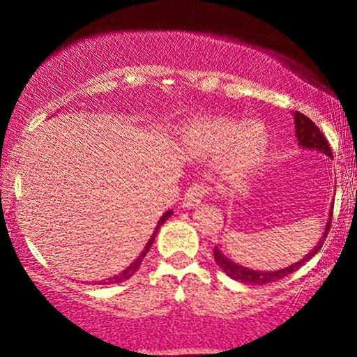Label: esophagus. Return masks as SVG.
<instances>
[{
	"mask_svg": "<svg viewBox=\"0 0 357 357\" xmlns=\"http://www.w3.org/2000/svg\"><path fill=\"white\" fill-rule=\"evenodd\" d=\"M208 187L206 183H193L192 187H188L187 192H185L183 197V206L185 208H192V206H198L202 203V199L208 195Z\"/></svg>",
	"mask_w": 357,
	"mask_h": 357,
	"instance_id": "esophagus-1",
	"label": "esophagus"
}]
</instances>
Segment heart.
I'll list each match as a JSON object with an SVG mask.
<instances>
[{"instance_id": "heart-1", "label": "heart", "mask_w": 357, "mask_h": 357, "mask_svg": "<svg viewBox=\"0 0 357 357\" xmlns=\"http://www.w3.org/2000/svg\"><path fill=\"white\" fill-rule=\"evenodd\" d=\"M183 148L188 154L206 158L222 153L227 172H247L260 165L270 151V135L260 121L211 116L199 119L183 128Z\"/></svg>"}]
</instances>
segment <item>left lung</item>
<instances>
[{
    "mask_svg": "<svg viewBox=\"0 0 357 357\" xmlns=\"http://www.w3.org/2000/svg\"><path fill=\"white\" fill-rule=\"evenodd\" d=\"M294 123H296V136H297V139H299V144L302 146V148L317 149V151H320V153L333 158L328 141H326V138L320 131L319 126H317L314 121L309 119V116L301 114V112H294ZM328 216H330V219H328V222H326L324 236L320 237V242L317 243L314 250H312L309 255H305L304 258H302L301 261H297V263H294V265H291L287 268H282V270H278V271L248 270V268L237 265V263H234L229 260V258L224 257L222 252L219 250V247H214V260H216L218 265L221 266V270L226 273L229 278H232V280H236V281H241V282H243V284H266V282L278 281V280H281V278H284L287 275H291V273L299 270V268L304 265L305 261H309L310 258L320 250L321 245H324L326 236H328V231L331 226V218H333V209H331Z\"/></svg>",
    "mask_w": 357,
    "mask_h": 357,
    "instance_id": "8db88e82",
    "label": "left lung"
}]
</instances>
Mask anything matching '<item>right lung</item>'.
Masks as SVG:
<instances>
[{"instance_id":"1","label":"right lung","mask_w":357,"mask_h":357,"mask_svg":"<svg viewBox=\"0 0 357 357\" xmlns=\"http://www.w3.org/2000/svg\"><path fill=\"white\" fill-rule=\"evenodd\" d=\"M172 216V211H167L164 214L162 218L159 219V222H158V226H155V231H154V234L153 236H151V238H149V242L146 243V247H144V250L141 252V255L136 258V260L131 263V265L126 268L125 271H121L120 275H116V276H114V278H109V280H105V281H102V284H120V282H123V281H126L128 280V278H131L136 273V270H138L139 268V265H141V261H143V258L146 257V253L149 252V248L153 247V242H154V238H155V234H158V231H159V227L162 226V224L167 221V219Z\"/></svg>"}]
</instances>
